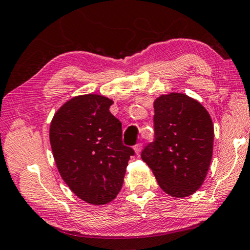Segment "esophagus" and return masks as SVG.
I'll use <instances>...</instances> for the list:
<instances>
[{
  "label": "esophagus",
  "instance_id": "34e87169",
  "mask_svg": "<svg viewBox=\"0 0 250 250\" xmlns=\"http://www.w3.org/2000/svg\"><path fill=\"white\" fill-rule=\"evenodd\" d=\"M134 150H135V153L137 155H140L141 150H142V143H137L135 146H134Z\"/></svg>",
  "mask_w": 250,
  "mask_h": 250
}]
</instances>
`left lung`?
I'll return each instance as SVG.
<instances>
[{
    "mask_svg": "<svg viewBox=\"0 0 250 250\" xmlns=\"http://www.w3.org/2000/svg\"><path fill=\"white\" fill-rule=\"evenodd\" d=\"M154 140L142 160L157 182L173 197L191 195L203 184L213 152V123L198 101L182 93L154 101Z\"/></svg>",
    "mask_w": 250,
    "mask_h": 250,
    "instance_id": "1",
    "label": "left lung"
}]
</instances>
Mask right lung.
Returning <instances> with one entry per match:
<instances>
[{"mask_svg":"<svg viewBox=\"0 0 250 250\" xmlns=\"http://www.w3.org/2000/svg\"><path fill=\"white\" fill-rule=\"evenodd\" d=\"M113 101L84 95L68 100L54 116L49 140L57 169L71 190L88 203L113 201L122 189L135 152L122 141V123L109 111Z\"/></svg>","mask_w":250,"mask_h":250,"instance_id":"obj_1","label":"right lung"}]
</instances>
